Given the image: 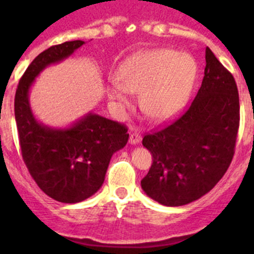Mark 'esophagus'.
<instances>
[{
    "label": "esophagus",
    "instance_id": "obj_1",
    "mask_svg": "<svg viewBox=\"0 0 254 254\" xmlns=\"http://www.w3.org/2000/svg\"><path fill=\"white\" fill-rule=\"evenodd\" d=\"M140 140H141V136H140L139 132H131V134H130V137H129L130 143L136 145V143L140 142Z\"/></svg>",
    "mask_w": 254,
    "mask_h": 254
}]
</instances>
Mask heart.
Instances as JSON below:
<instances>
[{"instance_id":"b5f03b06","label":"heart","mask_w":254,"mask_h":254,"mask_svg":"<svg viewBox=\"0 0 254 254\" xmlns=\"http://www.w3.org/2000/svg\"><path fill=\"white\" fill-rule=\"evenodd\" d=\"M196 76V65L188 54L176 50L148 51L130 59L111 82L109 98L118 109L131 104V93H141L142 111L155 120H166L186 104Z\"/></svg>"}]
</instances>
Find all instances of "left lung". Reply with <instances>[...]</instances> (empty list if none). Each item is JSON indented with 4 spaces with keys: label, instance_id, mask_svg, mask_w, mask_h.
Wrapping results in <instances>:
<instances>
[{
    "label": "left lung",
    "instance_id": "1",
    "mask_svg": "<svg viewBox=\"0 0 254 254\" xmlns=\"http://www.w3.org/2000/svg\"><path fill=\"white\" fill-rule=\"evenodd\" d=\"M201 86L186 112L143 136L153 162L141 188L166 206H181L205 195L226 173L240 127V98L232 73L209 48Z\"/></svg>",
    "mask_w": 254,
    "mask_h": 254
}]
</instances>
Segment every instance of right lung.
<instances>
[{
	"label": "right lung",
	"instance_id": "add662e5",
	"mask_svg": "<svg viewBox=\"0 0 254 254\" xmlns=\"http://www.w3.org/2000/svg\"><path fill=\"white\" fill-rule=\"evenodd\" d=\"M83 44L65 42L40 53L19 79L14 97L23 161L38 187L60 203H79L93 195L103 184L113 153L129 139L124 124L92 113L66 129L45 127L33 115L28 94L35 77Z\"/></svg>",
	"mask_w": 254,
	"mask_h": 254
}]
</instances>
